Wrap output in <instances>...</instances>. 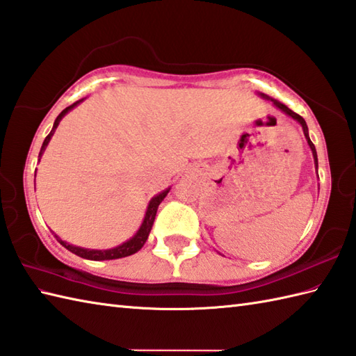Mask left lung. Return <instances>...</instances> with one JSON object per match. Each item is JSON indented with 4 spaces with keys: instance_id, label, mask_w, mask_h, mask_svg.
<instances>
[{
    "instance_id": "left-lung-1",
    "label": "left lung",
    "mask_w": 356,
    "mask_h": 356,
    "mask_svg": "<svg viewBox=\"0 0 356 356\" xmlns=\"http://www.w3.org/2000/svg\"><path fill=\"white\" fill-rule=\"evenodd\" d=\"M260 96L261 97H264V99H269V101H272L274 102V105L277 108H280L282 110L283 113H286L287 116H291L292 119H295L297 120V122L303 127V133H305V136H306V140H307V143H309V147H311V149H312V156H314V162H315V168H316V172H318V157H316V149H315V145L312 143V140H311V138H309V130H307V125H306V120L301 118L300 115H297V113H293L291 108H287L284 104H282V102H278V101H275V99H272V97H269L268 95H264V93H260Z\"/></svg>"
}]
</instances>
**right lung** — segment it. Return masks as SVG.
<instances>
[{
    "label": "right lung",
    "mask_w": 356,
    "mask_h": 356,
    "mask_svg": "<svg viewBox=\"0 0 356 356\" xmlns=\"http://www.w3.org/2000/svg\"><path fill=\"white\" fill-rule=\"evenodd\" d=\"M82 101H84V99L76 101L74 104H72L70 107H67V108H64L61 113H59V116L56 118L55 124H53L51 131L49 133L47 138H45L44 142H42L40 156H38V157L41 159L45 147L49 145L51 136H53V133H55V130L58 128L59 122H61V119L67 115V113H69L70 110H73V108L76 107V105H78L79 102H82ZM168 193H170V188H166L165 191H162L161 194L154 195V197L149 200L148 208H147V213H145V217H143V222H142V225H140L139 231L136 232L130 240H127L125 243L119 245V246H116V248L104 249V251H99V249H86V248H79V246H73V245H70V243H67V241L59 238V237L56 236V234H55V237L58 238L59 243H61L65 249H69L70 252L76 254V255L82 257V259H87V260H95V261H99V260H115V259H122V257H128V255H131V254H136L143 245H145V241H147V238H148V236H149V231H151V228H153V223H154V218H156L157 208H159V205H161L162 200L166 197V194H168Z\"/></svg>",
    "instance_id": "add662e5"
}]
</instances>
